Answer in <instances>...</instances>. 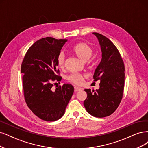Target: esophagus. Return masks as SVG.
Masks as SVG:
<instances>
[{"label": "esophagus", "mask_w": 148, "mask_h": 148, "mask_svg": "<svg viewBox=\"0 0 148 148\" xmlns=\"http://www.w3.org/2000/svg\"><path fill=\"white\" fill-rule=\"evenodd\" d=\"M82 90V88H79V87H74V92H79V91H81Z\"/></svg>", "instance_id": "34e87169"}]
</instances>
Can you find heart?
Returning a JSON list of instances; mask_svg holds the SVG:
<instances>
[{"label":"heart","instance_id":"b5f03b06","mask_svg":"<svg viewBox=\"0 0 148 148\" xmlns=\"http://www.w3.org/2000/svg\"><path fill=\"white\" fill-rule=\"evenodd\" d=\"M73 52L79 59L83 61H86L92 56L93 53V49L92 47L87 44V43L80 42L73 47ZM65 60L66 56L64 53L61 52L58 55L56 59L57 64H58L60 68L62 69L64 67ZM85 77V74L73 73L68 76L67 77V80L71 83L77 85H80L83 83Z\"/></svg>","mask_w":148,"mask_h":148}]
</instances>
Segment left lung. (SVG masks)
I'll return each mask as SVG.
<instances>
[{
    "label": "left lung",
    "mask_w": 148,
    "mask_h": 148,
    "mask_svg": "<svg viewBox=\"0 0 148 148\" xmlns=\"http://www.w3.org/2000/svg\"><path fill=\"white\" fill-rule=\"evenodd\" d=\"M97 37L102 58L95 71L94 81L100 80L99 88L85 89L87 97L84 101L87 111L94 117L110 116L118 108L123 93L125 67L119 50L105 36L93 32Z\"/></svg>",
    "instance_id": "8db88e82"
}]
</instances>
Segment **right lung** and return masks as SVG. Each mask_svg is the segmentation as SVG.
Segmentation results:
<instances>
[{
	"mask_svg": "<svg viewBox=\"0 0 148 148\" xmlns=\"http://www.w3.org/2000/svg\"><path fill=\"white\" fill-rule=\"evenodd\" d=\"M67 41L42 38L30 47L22 62L26 103L36 116L45 121H55L63 117L74 93V87L69 84L52 90V82L61 80L56 75L60 72L56 59Z\"/></svg>",
	"mask_w": 148,
	"mask_h": 148,
	"instance_id": "1",
	"label": "right lung"
}]
</instances>
